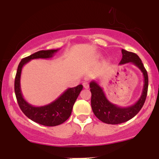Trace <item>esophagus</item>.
Masks as SVG:
<instances>
[{
    "mask_svg": "<svg viewBox=\"0 0 159 159\" xmlns=\"http://www.w3.org/2000/svg\"><path fill=\"white\" fill-rule=\"evenodd\" d=\"M83 87H84V88L88 89L89 88V84L88 82H84L83 83Z\"/></svg>",
    "mask_w": 159,
    "mask_h": 159,
    "instance_id": "1",
    "label": "esophagus"
}]
</instances>
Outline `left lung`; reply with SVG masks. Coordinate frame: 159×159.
<instances>
[{
  "label": "left lung",
  "mask_w": 159,
  "mask_h": 159,
  "mask_svg": "<svg viewBox=\"0 0 159 159\" xmlns=\"http://www.w3.org/2000/svg\"><path fill=\"white\" fill-rule=\"evenodd\" d=\"M122 59L120 65L131 62L142 71L144 78V84L140 97L135 103L128 107L120 106L111 103L106 98L103 90L96 81L90 83L91 92V107L94 115L100 121L109 125H118L124 123L134 118L142 109L146 99L148 91V74L143 64L138 56L132 52L122 49Z\"/></svg>",
  "instance_id": "obj_1"
}]
</instances>
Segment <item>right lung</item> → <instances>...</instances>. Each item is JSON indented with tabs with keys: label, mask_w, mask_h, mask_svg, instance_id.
<instances>
[{
	"label": "right lung",
	"mask_w": 159,
	"mask_h": 159,
	"mask_svg": "<svg viewBox=\"0 0 159 159\" xmlns=\"http://www.w3.org/2000/svg\"><path fill=\"white\" fill-rule=\"evenodd\" d=\"M57 50H40L22 59L18 66L15 78L14 90L17 102L22 112L29 119L44 126L53 127L60 125L65 122L71 114L73 106L78 98L80 92L82 90V84L77 87L68 88L57 99L48 105L34 106L29 104L25 99L21 91L20 78L22 67L31 60L34 59H49L53 57Z\"/></svg>",
	"instance_id": "1"
}]
</instances>
